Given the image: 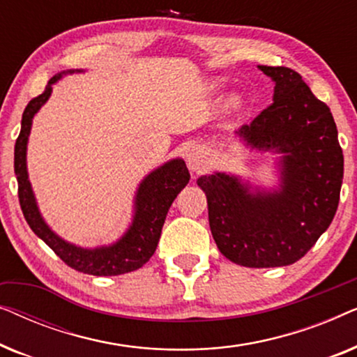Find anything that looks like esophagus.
<instances>
[{"mask_svg": "<svg viewBox=\"0 0 357 357\" xmlns=\"http://www.w3.org/2000/svg\"><path fill=\"white\" fill-rule=\"evenodd\" d=\"M208 164L209 162L206 153H204L202 148H198V146H193V148L187 153V165L192 172H203V170L208 167Z\"/></svg>", "mask_w": 357, "mask_h": 357, "instance_id": "esophagus-1", "label": "esophagus"}]
</instances>
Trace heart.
Masks as SVG:
<instances>
[{
	"label": "heart",
	"instance_id": "obj_1",
	"mask_svg": "<svg viewBox=\"0 0 357 357\" xmlns=\"http://www.w3.org/2000/svg\"><path fill=\"white\" fill-rule=\"evenodd\" d=\"M213 86H218V82H213ZM241 107H242V97L236 94V92L227 94L226 99H224V102H222V110H224V114H227V115L236 114Z\"/></svg>",
	"mask_w": 357,
	"mask_h": 357
}]
</instances>
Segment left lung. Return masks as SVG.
I'll list each match as a JSON object with an SVG mask.
<instances>
[{
  "instance_id": "8db88e82",
  "label": "left lung",
  "mask_w": 357,
  "mask_h": 357,
  "mask_svg": "<svg viewBox=\"0 0 357 357\" xmlns=\"http://www.w3.org/2000/svg\"><path fill=\"white\" fill-rule=\"evenodd\" d=\"M275 82L273 104L234 139L250 153L273 154L275 182L214 170L197 183L208 199L219 252L247 268L301 260L333 221L343 183V151L333 115L302 76L258 66Z\"/></svg>"
}]
</instances>
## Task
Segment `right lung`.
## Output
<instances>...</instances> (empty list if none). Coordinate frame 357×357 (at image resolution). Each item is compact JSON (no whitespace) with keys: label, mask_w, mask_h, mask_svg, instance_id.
I'll list each match as a JSON object with an SVG mask.
<instances>
[{"label":"right lung","mask_w":357,"mask_h":357,"mask_svg":"<svg viewBox=\"0 0 357 357\" xmlns=\"http://www.w3.org/2000/svg\"><path fill=\"white\" fill-rule=\"evenodd\" d=\"M84 71L68 70L58 73L48 81L45 92L29 102L24 110L21 133L14 146V172L19 185V203L33 234L42 238L68 266L94 276L125 275L138 270L154 255L170 204L188 183L190 174L185 160L174 158L144 175L135 192L131 221L114 242L100 243L96 247H81L58 236L43 219L29 180L27 144L33 116L50 99L53 84H56L63 76Z\"/></svg>","instance_id":"1"}]
</instances>
